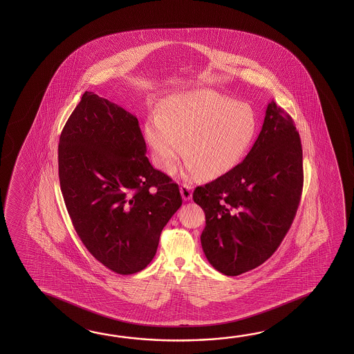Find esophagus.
Masks as SVG:
<instances>
[{
	"instance_id": "1",
	"label": "esophagus",
	"mask_w": 354,
	"mask_h": 354,
	"mask_svg": "<svg viewBox=\"0 0 354 354\" xmlns=\"http://www.w3.org/2000/svg\"><path fill=\"white\" fill-rule=\"evenodd\" d=\"M180 195H182V198H183L185 201H188V200L192 197V188L189 187L186 183L180 185Z\"/></svg>"
}]
</instances>
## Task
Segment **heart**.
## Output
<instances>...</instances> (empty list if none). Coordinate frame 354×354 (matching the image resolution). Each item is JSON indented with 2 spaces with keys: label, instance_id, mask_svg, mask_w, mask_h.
I'll return each instance as SVG.
<instances>
[{
  "label": "heart",
  "instance_id": "obj_1",
  "mask_svg": "<svg viewBox=\"0 0 354 354\" xmlns=\"http://www.w3.org/2000/svg\"><path fill=\"white\" fill-rule=\"evenodd\" d=\"M258 130L250 106L207 88L174 93L145 124L154 163L174 169L183 140L188 174L214 178L229 172L248 153Z\"/></svg>",
  "mask_w": 354,
  "mask_h": 354
}]
</instances>
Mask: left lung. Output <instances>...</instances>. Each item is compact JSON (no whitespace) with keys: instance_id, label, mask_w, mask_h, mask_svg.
Instances as JSON below:
<instances>
[{"instance_id":"1","label":"left lung","mask_w":354,"mask_h":354,"mask_svg":"<svg viewBox=\"0 0 354 354\" xmlns=\"http://www.w3.org/2000/svg\"><path fill=\"white\" fill-rule=\"evenodd\" d=\"M302 185L300 136L290 115L271 101L244 160L194 191L206 216L201 245L211 266L238 276L266 262L294 221Z\"/></svg>"}]
</instances>
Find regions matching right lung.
<instances>
[{
    "instance_id": "right-lung-1",
    "label": "right lung",
    "mask_w": 354,
    "mask_h": 354,
    "mask_svg": "<svg viewBox=\"0 0 354 354\" xmlns=\"http://www.w3.org/2000/svg\"><path fill=\"white\" fill-rule=\"evenodd\" d=\"M139 121L84 92L62 130L60 189L84 247L119 274L142 271L182 205L178 185L149 162Z\"/></svg>"
}]
</instances>
